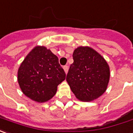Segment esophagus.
Segmentation results:
<instances>
[{
	"label": "esophagus",
	"instance_id": "obj_1",
	"mask_svg": "<svg viewBox=\"0 0 133 133\" xmlns=\"http://www.w3.org/2000/svg\"><path fill=\"white\" fill-rule=\"evenodd\" d=\"M63 69H64V71L65 72V74H68V65H65V66L63 67Z\"/></svg>",
	"mask_w": 133,
	"mask_h": 133
}]
</instances>
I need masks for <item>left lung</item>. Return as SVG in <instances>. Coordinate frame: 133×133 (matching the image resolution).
<instances>
[{"instance_id": "1", "label": "left lung", "mask_w": 133, "mask_h": 133, "mask_svg": "<svg viewBox=\"0 0 133 133\" xmlns=\"http://www.w3.org/2000/svg\"><path fill=\"white\" fill-rule=\"evenodd\" d=\"M66 81L76 97L91 102L105 92L110 80V68L104 57L88 46H79L73 54Z\"/></svg>"}]
</instances>
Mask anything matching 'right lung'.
Masks as SVG:
<instances>
[{
	"mask_svg": "<svg viewBox=\"0 0 133 133\" xmlns=\"http://www.w3.org/2000/svg\"><path fill=\"white\" fill-rule=\"evenodd\" d=\"M58 57L44 46H36L25 57L17 72L21 90L37 102H45L56 94L65 79Z\"/></svg>",
	"mask_w": 133,
	"mask_h": 133,
	"instance_id": "1",
	"label": "right lung"
}]
</instances>
